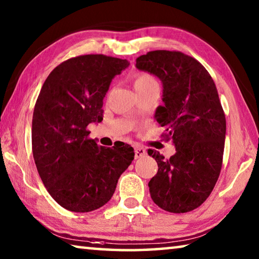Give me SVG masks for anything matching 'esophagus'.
<instances>
[{"mask_svg":"<svg viewBox=\"0 0 259 259\" xmlns=\"http://www.w3.org/2000/svg\"><path fill=\"white\" fill-rule=\"evenodd\" d=\"M145 155H146V151L144 150L143 147L137 146L135 148V159H140V157H143Z\"/></svg>","mask_w":259,"mask_h":259,"instance_id":"esophagus-1","label":"esophagus"}]
</instances>
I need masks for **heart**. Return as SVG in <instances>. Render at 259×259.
<instances>
[{"label":"heart","instance_id":"b5f03b06","mask_svg":"<svg viewBox=\"0 0 259 259\" xmlns=\"http://www.w3.org/2000/svg\"><path fill=\"white\" fill-rule=\"evenodd\" d=\"M154 84H157L155 78L152 75H150V74H146V73L139 74V75L135 78V82H134L135 90L145 89V88L154 85Z\"/></svg>","mask_w":259,"mask_h":259}]
</instances>
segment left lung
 <instances>
[{"label":"left lung","instance_id":"8db88e82","mask_svg":"<svg viewBox=\"0 0 259 259\" xmlns=\"http://www.w3.org/2000/svg\"><path fill=\"white\" fill-rule=\"evenodd\" d=\"M136 67L162 82L163 106L155 119L176 147L168 160L148 151L159 166L148 183L151 198L165 211H192L208 199L222 169L226 120L217 88L198 60L179 51H150Z\"/></svg>","mask_w":259,"mask_h":259}]
</instances>
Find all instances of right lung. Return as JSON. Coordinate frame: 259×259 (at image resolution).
<instances>
[{
  "label": "right lung",
  "instance_id": "right-lung-1",
  "mask_svg": "<svg viewBox=\"0 0 259 259\" xmlns=\"http://www.w3.org/2000/svg\"><path fill=\"white\" fill-rule=\"evenodd\" d=\"M129 65L104 55L78 56L58 65L43 83L33 113V156L49 194L69 211L106 204L134 160L128 144L99 147L87 130L103 121L109 84Z\"/></svg>",
  "mask_w": 259,
  "mask_h": 259
}]
</instances>
